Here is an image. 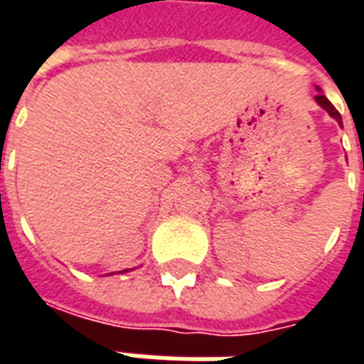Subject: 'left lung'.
Here are the masks:
<instances>
[{
	"instance_id": "left-lung-1",
	"label": "left lung",
	"mask_w": 364,
	"mask_h": 364,
	"mask_svg": "<svg viewBox=\"0 0 364 364\" xmlns=\"http://www.w3.org/2000/svg\"><path fill=\"white\" fill-rule=\"evenodd\" d=\"M316 103L320 105L321 109H326V111L329 112V117H333V119L337 120V122H339V124H341V114H339V111H337L336 107H333V105L329 103L328 101V97L326 95H316Z\"/></svg>"
}]
</instances>
